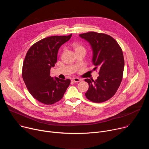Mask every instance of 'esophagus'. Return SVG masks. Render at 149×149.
I'll return each mask as SVG.
<instances>
[{"instance_id":"esophagus-1","label":"esophagus","mask_w":149,"mask_h":149,"mask_svg":"<svg viewBox=\"0 0 149 149\" xmlns=\"http://www.w3.org/2000/svg\"><path fill=\"white\" fill-rule=\"evenodd\" d=\"M72 81L74 82H78L81 81V79L79 78H72Z\"/></svg>"}]
</instances>
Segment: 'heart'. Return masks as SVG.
<instances>
[{
    "instance_id": "heart-1",
    "label": "heart",
    "mask_w": 149,
    "mask_h": 149,
    "mask_svg": "<svg viewBox=\"0 0 149 149\" xmlns=\"http://www.w3.org/2000/svg\"><path fill=\"white\" fill-rule=\"evenodd\" d=\"M72 47L74 48L75 52L80 50H85V48L84 47V46L79 43H74Z\"/></svg>"
}]
</instances>
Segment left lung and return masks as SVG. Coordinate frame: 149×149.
<instances>
[{"mask_svg": "<svg viewBox=\"0 0 149 149\" xmlns=\"http://www.w3.org/2000/svg\"><path fill=\"white\" fill-rule=\"evenodd\" d=\"M88 42L93 49L92 62L99 76L95 81L86 79L89 88L86 97L94 102H102L111 98L117 92L122 81L124 59L122 49L111 36L95 32L79 34Z\"/></svg>", "mask_w": 149, "mask_h": 149, "instance_id": "1", "label": "left lung"}]
</instances>
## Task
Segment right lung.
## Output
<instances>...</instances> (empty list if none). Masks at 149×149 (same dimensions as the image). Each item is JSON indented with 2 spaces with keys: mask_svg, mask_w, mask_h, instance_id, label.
Segmentation results:
<instances>
[{
  "mask_svg": "<svg viewBox=\"0 0 149 149\" xmlns=\"http://www.w3.org/2000/svg\"><path fill=\"white\" fill-rule=\"evenodd\" d=\"M71 36L44 38L34 44L26 53L22 78L30 94L40 102L51 105L59 101L70 86V79L54 78L50 76V70L56 63L59 48Z\"/></svg>",
  "mask_w": 149,
  "mask_h": 149,
  "instance_id": "add662e5",
  "label": "right lung"
}]
</instances>
